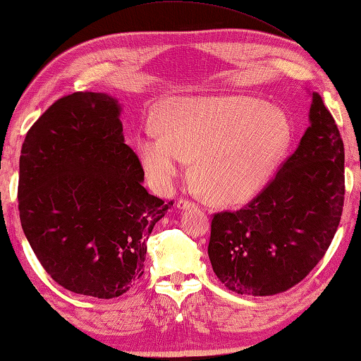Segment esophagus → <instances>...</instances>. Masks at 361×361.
I'll use <instances>...</instances> for the list:
<instances>
[{
	"label": "esophagus",
	"mask_w": 361,
	"mask_h": 361,
	"mask_svg": "<svg viewBox=\"0 0 361 361\" xmlns=\"http://www.w3.org/2000/svg\"><path fill=\"white\" fill-rule=\"evenodd\" d=\"M176 207L181 210H188V209H192V207H195V202H192V200H189V199H180L178 202H176Z\"/></svg>",
	"instance_id": "obj_1"
}]
</instances>
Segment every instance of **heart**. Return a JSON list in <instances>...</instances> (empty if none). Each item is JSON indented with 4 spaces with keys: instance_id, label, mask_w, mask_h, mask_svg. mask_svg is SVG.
<instances>
[{
    "instance_id": "heart-1",
    "label": "heart",
    "mask_w": 361,
    "mask_h": 361,
    "mask_svg": "<svg viewBox=\"0 0 361 361\" xmlns=\"http://www.w3.org/2000/svg\"><path fill=\"white\" fill-rule=\"evenodd\" d=\"M138 138L140 159L167 189L194 161L200 188L218 202L240 204L258 194L288 148L286 116L248 97H199L166 103Z\"/></svg>"
}]
</instances>
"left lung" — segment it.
<instances>
[{
  "label": "left lung",
  "instance_id": "left-lung-1",
  "mask_svg": "<svg viewBox=\"0 0 361 361\" xmlns=\"http://www.w3.org/2000/svg\"><path fill=\"white\" fill-rule=\"evenodd\" d=\"M310 126L298 149L255 199L213 215L209 258L226 288L272 296L319 264L344 207V143L322 97L312 92Z\"/></svg>",
  "mask_w": 361,
  "mask_h": 361
}]
</instances>
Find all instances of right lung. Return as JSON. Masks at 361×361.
<instances>
[{"label": "right lung", "instance_id": "right-lung-1", "mask_svg": "<svg viewBox=\"0 0 361 361\" xmlns=\"http://www.w3.org/2000/svg\"><path fill=\"white\" fill-rule=\"evenodd\" d=\"M119 111L106 94L62 97L30 127L19 164L20 223L36 258L65 290L99 299L142 279L146 240L173 205L143 188Z\"/></svg>", "mask_w": 361, "mask_h": 361}]
</instances>
